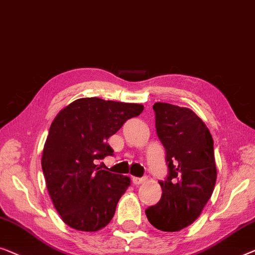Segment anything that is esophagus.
Here are the masks:
<instances>
[{"instance_id":"1","label":"esophagus","mask_w":255,"mask_h":255,"mask_svg":"<svg viewBox=\"0 0 255 255\" xmlns=\"http://www.w3.org/2000/svg\"><path fill=\"white\" fill-rule=\"evenodd\" d=\"M146 178H137V177H132V182H134V185H141L143 182H145Z\"/></svg>"}]
</instances>
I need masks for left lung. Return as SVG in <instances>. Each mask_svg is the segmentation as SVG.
<instances>
[{
  "mask_svg": "<svg viewBox=\"0 0 255 255\" xmlns=\"http://www.w3.org/2000/svg\"><path fill=\"white\" fill-rule=\"evenodd\" d=\"M153 111L168 173L159 181L162 198L145 214L158 230L174 232L191 225L213 194L217 178L214 141L192 110L156 103Z\"/></svg>",
  "mask_w": 255,
  "mask_h": 255,
  "instance_id": "obj_1",
  "label": "left lung"
}]
</instances>
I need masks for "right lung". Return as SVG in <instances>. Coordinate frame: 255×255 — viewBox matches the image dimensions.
<instances>
[{
	"instance_id": "obj_1",
	"label": "right lung",
	"mask_w": 255,
	"mask_h": 255,
	"mask_svg": "<svg viewBox=\"0 0 255 255\" xmlns=\"http://www.w3.org/2000/svg\"><path fill=\"white\" fill-rule=\"evenodd\" d=\"M143 109L141 104L81 98L53 120L41 167L52 202L70 228L95 232L113 218L130 179L102 170L96 160L113 155L107 139Z\"/></svg>"
}]
</instances>
